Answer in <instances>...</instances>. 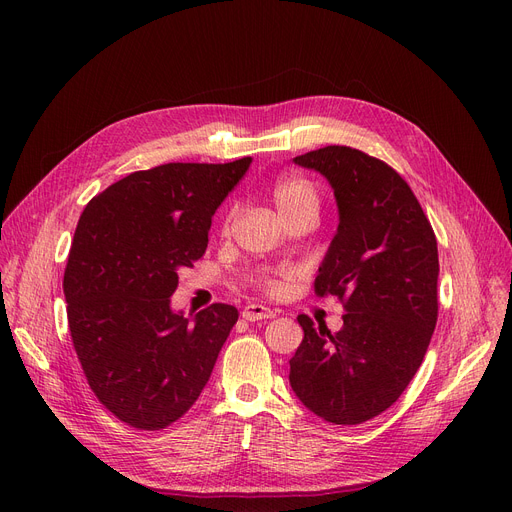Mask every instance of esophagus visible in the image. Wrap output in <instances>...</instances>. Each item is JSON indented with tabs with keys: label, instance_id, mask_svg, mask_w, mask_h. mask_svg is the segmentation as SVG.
Listing matches in <instances>:
<instances>
[{
	"label": "esophagus",
	"instance_id": "obj_1",
	"mask_svg": "<svg viewBox=\"0 0 512 512\" xmlns=\"http://www.w3.org/2000/svg\"><path fill=\"white\" fill-rule=\"evenodd\" d=\"M276 311L267 309L263 304H247L243 309V319L247 321H263V319H274Z\"/></svg>",
	"mask_w": 512,
	"mask_h": 512
}]
</instances>
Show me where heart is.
I'll use <instances>...</instances> for the list:
<instances>
[{
    "label": "heart",
    "instance_id": "1",
    "mask_svg": "<svg viewBox=\"0 0 512 512\" xmlns=\"http://www.w3.org/2000/svg\"><path fill=\"white\" fill-rule=\"evenodd\" d=\"M271 199H274L276 208L282 218L296 214L300 210H317L319 197L315 187L296 175L278 177L271 185Z\"/></svg>",
    "mask_w": 512,
    "mask_h": 512
}]
</instances>
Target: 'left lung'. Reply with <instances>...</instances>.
Returning a JSON list of instances; mask_svg holds the SVG:
<instances>
[{
    "mask_svg": "<svg viewBox=\"0 0 512 512\" xmlns=\"http://www.w3.org/2000/svg\"><path fill=\"white\" fill-rule=\"evenodd\" d=\"M294 164L323 175L339 224L315 292L346 296L344 327L300 315L290 360L300 403L331 424H362L391 407L418 372L438 315L436 236L416 195L391 166L348 146L306 152Z\"/></svg>",
    "mask_w": 512,
    "mask_h": 512,
    "instance_id": "1",
    "label": "left lung"
}]
</instances>
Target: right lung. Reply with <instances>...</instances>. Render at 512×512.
Listing matches in <instances>:
<instances>
[{"instance_id":"right-lung-1","label":"right lung","mask_w":512,"mask_h":512,"mask_svg":"<svg viewBox=\"0 0 512 512\" xmlns=\"http://www.w3.org/2000/svg\"><path fill=\"white\" fill-rule=\"evenodd\" d=\"M251 162L138 170L80 216L63 276L67 321L90 389L133 428L158 430L189 410L238 319L222 302L185 315L170 296Z\"/></svg>"}]
</instances>
